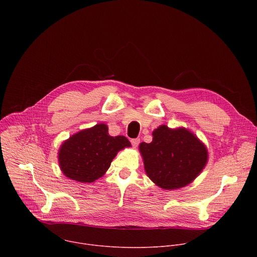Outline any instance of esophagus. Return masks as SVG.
Returning a JSON list of instances; mask_svg holds the SVG:
<instances>
[{"mask_svg":"<svg viewBox=\"0 0 257 257\" xmlns=\"http://www.w3.org/2000/svg\"><path fill=\"white\" fill-rule=\"evenodd\" d=\"M139 142H140V139H139V138L131 139V144L133 145V148H137V146L139 145Z\"/></svg>","mask_w":257,"mask_h":257,"instance_id":"esophagus-1","label":"esophagus"}]
</instances>
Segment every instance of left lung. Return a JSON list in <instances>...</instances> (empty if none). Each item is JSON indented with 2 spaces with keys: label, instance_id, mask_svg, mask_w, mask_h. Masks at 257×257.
I'll return each mask as SVG.
<instances>
[{
  "label": "left lung",
  "instance_id": "left-lung-1",
  "mask_svg": "<svg viewBox=\"0 0 257 257\" xmlns=\"http://www.w3.org/2000/svg\"><path fill=\"white\" fill-rule=\"evenodd\" d=\"M153 136L151 143L139 145L150 179L166 190L188 185L207 162L205 146L184 128L173 130L163 125Z\"/></svg>",
  "mask_w": 257,
  "mask_h": 257
}]
</instances>
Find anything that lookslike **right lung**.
<instances>
[{"label":"right lung","mask_w":257,"mask_h":257,"mask_svg":"<svg viewBox=\"0 0 257 257\" xmlns=\"http://www.w3.org/2000/svg\"><path fill=\"white\" fill-rule=\"evenodd\" d=\"M129 146L125 136H109L107 126L98 124L63 143L59 153L60 168L72 180L90 183L105 173L120 150Z\"/></svg>","instance_id":"obj_1"}]
</instances>
